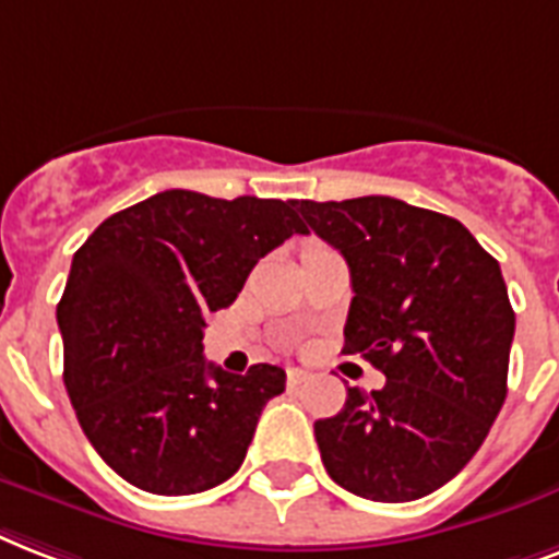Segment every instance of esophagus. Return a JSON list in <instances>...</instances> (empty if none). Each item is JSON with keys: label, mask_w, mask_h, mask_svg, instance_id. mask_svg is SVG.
<instances>
[{"label": "esophagus", "mask_w": 559, "mask_h": 559, "mask_svg": "<svg viewBox=\"0 0 559 559\" xmlns=\"http://www.w3.org/2000/svg\"><path fill=\"white\" fill-rule=\"evenodd\" d=\"M285 379H288V388H300L302 382H309L311 373L309 370H302V367H288V370H285Z\"/></svg>", "instance_id": "34e87169"}]
</instances>
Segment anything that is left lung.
<instances>
[{"label": "left lung", "mask_w": 559, "mask_h": 559, "mask_svg": "<svg viewBox=\"0 0 559 559\" xmlns=\"http://www.w3.org/2000/svg\"><path fill=\"white\" fill-rule=\"evenodd\" d=\"M297 210L349 265L344 353L388 379L314 423L323 466L361 499H423L473 461L508 396L516 314L499 262L461 221L388 194Z\"/></svg>", "instance_id": "obj_1"}]
</instances>
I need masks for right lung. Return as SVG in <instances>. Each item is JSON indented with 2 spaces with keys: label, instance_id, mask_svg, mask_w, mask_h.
Returning a JSON list of instances; mask_svg holds the SVG:
<instances>
[{
  "label": "right lung",
  "instance_id": "add662e5",
  "mask_svg": "<svg viewBox=\"0 0 559 559\" xmlns=\"http://www.w3.org/2000/svg\"><path fill=\"white\" fill-rule=\"evenodd\" d=\"M309 233L297 201L168 189L102 221L58 302L63 382L104 464L154 496H192L241 466L285 370L233 376L203 358V318L259 259Z\"/></svg>",
  "mask_w": 559,
  "mask_h": 559
}]
</instances>
